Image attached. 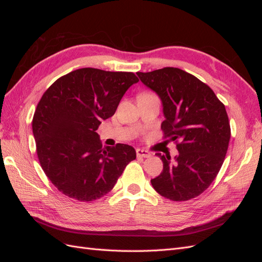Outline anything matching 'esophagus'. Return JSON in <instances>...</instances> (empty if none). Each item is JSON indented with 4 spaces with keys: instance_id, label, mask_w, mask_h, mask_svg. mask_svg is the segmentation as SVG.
<instances>
[{
    "instance_id": "1",
    "label": "esophagus",
    "mask_w": 262,
    "mask_h": 262,
    "mask_svg": "<svg viewBox=\"0 0 262 262\" xmlns=\"http://www.w3.org/2000/svg\"><path fill=\"white\" fill-rule=\"evenodd\" d=\"M136 152H137V156L138 157H144L145 158V157H149L150 155H152V154L148 152V150L143 149V148H137Z\"/></svg>"
}]
</instances>
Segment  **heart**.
Returning a JSON list of instances; mask_svg holds the SVG:
<instances>
[{"label": "heart", "instance_id": "b5f03b06", "mask_svg": "<svg viewBox=\"0 0 262 262\" xmlns=\"http://www.w3.org/2000/svg\"><path fill=\"white\" fill-rule=\"evenodd\" d=\"M144 94H147V95H152V93H144Z\"/></svg>", "mask_w": 262, "mask_h": 262}]
</instances>
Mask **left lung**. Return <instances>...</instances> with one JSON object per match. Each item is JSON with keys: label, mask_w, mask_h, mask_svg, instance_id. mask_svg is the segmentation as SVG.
<instances>
[{"label": "left lung", "mask_w": 262, "mask_h": 262, "mask_svg": "<svg viewBox=\"0 0 262 262\" xmlns=\"http://www.w3.org/2000/svg\"><path fill=\"white\" fill-rule=\"evenodd\" d=\"M142 83L157 93L163 102V139L178 149L170 155L156 153L163 162L153 188L171 201L200 195L215 179L223 165L231 138V125L223 102L211 87L178 68L138 72Z\"/></svg>", "instance_id": "left-lung-1"}]
</instances>
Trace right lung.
I'll list each match as a JSON object with an SVG mask.
<instances>
[{
  "mask_svg": "<svg viewBox=\"0 0 262 262\" xmlns=\"http://www.w3.org/2000/svg\"><path fill=\"white\" fill-rule=\"evenodd\" d=\"M138 82L132 72L84 68L61 76L43 93L33 118L37 155L63 194L78 201L99 199L136 160L128 144L102 147L96 130Z\"/></svg>",
  "mask_w": 262,
  "mask_h": 262,
  "instance_id": "add662e5",
  "label": "right lung"
}]
</instances>
